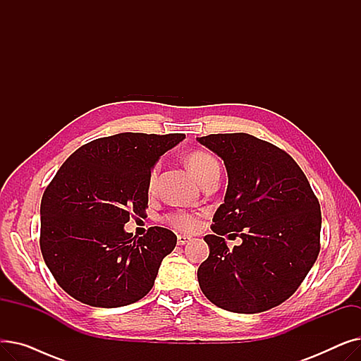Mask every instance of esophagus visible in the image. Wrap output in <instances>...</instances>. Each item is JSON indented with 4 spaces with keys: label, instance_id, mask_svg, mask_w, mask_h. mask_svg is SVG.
<instances>
[{
    "label": "esophagus",
    "instance_id": "34e87169",
    "mask_svg": "<svg viewBox=\"0 0 361 361\" xmlns=\"http://www.w3.org/2000/svg\"><path fill=\"white\" fill-rule=\"evenodd\" d=\"M192 241V237L190 235H178L177 237V244L178 245H185Z\"/></svg>",
    "mask_w": 361,
    "mask_h": 361
}]
</instances>
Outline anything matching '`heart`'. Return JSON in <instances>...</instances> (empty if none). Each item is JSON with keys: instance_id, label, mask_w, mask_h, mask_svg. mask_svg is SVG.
I'll list each match as a JSON object with an SVG mask.
<instances>
[{"instance_id": "obj_1", "label": "heart", "mask_w": 361, "mask_h": 361, "mask_svg": "<svg viewBox=\"0 0 361 361\" xmlns=\"http://www.w3.org/2000/svg\"><path fill=\"white\" fill-rule=\"evenodd\" d=\"M185 161H187L188 169L192 171L193 176L197 180H200L212 166H218V162L215 161V158L211 157L209 154H206V152H202V150H196V152H192V154H188ZM158 169H159V166L157 165L150 173V177H149V188H150V190L157 184ZM168 221H169L171 225H174L176 228L184 230V231H193L199 224L196 215L187 214V212H177V214L169 215Z\"/></svg>"}]
</instances>
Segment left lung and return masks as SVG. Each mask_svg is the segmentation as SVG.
<instances>
[{
    "mask_svg": "<svg viewBox=\"0 0 361 361\" xmlns=\"http://www.w3.org/2000/svg\"><path fill=\"white\" fill-rule=\"evenodd\" d=\"M224 161L228 187L204 235L207 257L197 269L202 293L234 313H260L290 298L320 250V204L286 150L247 133L197 137ZM243 240L233 251L221 235Z\"/></svg>",
    "mask_w": 361,
    "mask_h": 361,
    "instance_id": "left-lung-1",
    "label": "left lung"
}]
</instances>
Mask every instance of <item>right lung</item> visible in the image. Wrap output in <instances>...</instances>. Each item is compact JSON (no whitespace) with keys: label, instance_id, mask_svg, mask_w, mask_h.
<instances>
[{"label":"right lung","instance_id":"obj_1","mask_svg":"<svg viewBox=\"0 0 361 361\" xmlns=\"http://www.w3.org/2000/svg\"><path fill=\"white\" fill-rule=\"evenodd\" d=\"M183 133H120L83 145L56 171L41 202V252L59 286L85 305L121 307L154 287L177 235L124 224L147 207L150 171Z\"/></svg>","mask_w":361,"mask_h":361}]
</instances>
